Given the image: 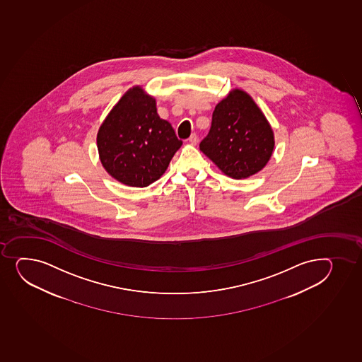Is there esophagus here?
<instances>
[{
  "mask_svg": "<svg viewBox=\"0 0 362 362\" xmlns=\"http://www.w3.org/2000/svg\"><path fill=\"white\" fill-rule=\"evenodd\" d=\"M198 141V136H197L195 134H190V137L188 138V141H189L190 144L192 145H197Z\"/></svg>",
  "mask_w": 362,
  "mask_h": 362,
  "instance_id": "34e87169",
  "label": "esophagus"
}]
</instances>
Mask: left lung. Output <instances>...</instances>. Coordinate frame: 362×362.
I'll return each mask as SVG.
<instances>
[{"label": "left lung", "instance_id": "8db88e82", "mask_svg": "<svg viewBox=\"0 0 362 362\" xmlns=\"http://www.w3.org/2000/svg\"><path fill=\"white\" fill-rule=\"evenodd\" d=\"M274 144L273 129L252 96L235 89L214 108L200 150L225 175L240 180L268 163Z\"/></svg>", "mask_w": 362, "mask_h": 362}]
</instances>
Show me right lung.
<instances>
[{"label":"right lung","instance_id":"right-lung-1","mask_svg":"<svg viewBox=\"0 0 362 362\" xmlns=\"http://www.w3.org/2000/svg\"><path fill=\"white\" fill-rule=\"evenodd\" d=\"M96 141L107 173L126 186L141 188L163 175L182 145L170 122L157 115L156 100L139 86L110 110Z\"/></svg>","mask_w":362,"mask_h":362}]
</instances>
